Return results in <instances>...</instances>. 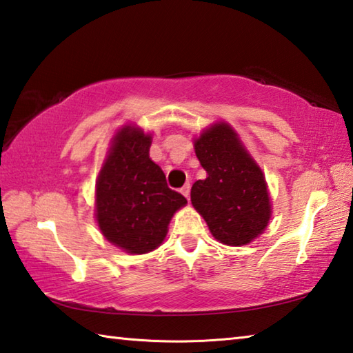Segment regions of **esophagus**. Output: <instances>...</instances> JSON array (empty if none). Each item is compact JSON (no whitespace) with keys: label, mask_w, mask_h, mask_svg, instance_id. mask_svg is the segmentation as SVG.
<instances>
[{"label":"esophagus","mask_w":353,"mask_h":353,"mask_svg":"<svg viewBox=\"0 0 353 353\" xmlns=\"http://www.w3.org/2000/svg\"><path fill=\"white\" fill-rule=\"evenodd\" d=\"M190 190H191V185L190 183H185L183 187L181 188V193L187 197V199H190Z\"/></svg>","instance_id":"esophagus-1"}]
</instances>
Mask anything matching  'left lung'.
<instances>
[{"instance_id":"obj_1","label":"left lung","mask_w":353,"mask_h":353,"mask_svg":"<svg viewBox=\"0 0 353 353\" xmlns=\"http://www.w3.org/2000/svg\"><path fill=\"white\" fill-rule=\"evenodd\" d=\"M194 150L207 179L194 182L191 203L211 234L234 247L258 238L270 221V194L238 134L225 121H217L194 140Z\"/></svg>"}]
</instances>
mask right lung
<instances>
[{"instance_id": "right-lung-1", "label": "right lung", "mask_w": 353, "mask_h": 353, "mask_svg": "<svg viewBox=\"0 0 353 353\" xmlns=\"http://www.w3.org/2000/svg\"><path fill=\"white\" fill-rule=\"evenodd\" d=\"M151 134L126 125L115 134L95 183L100 232L126 253L143 254L163 242L172 214L187 203L168 188L163 171L150 159Z\"/></svg>"}]
</instances>
